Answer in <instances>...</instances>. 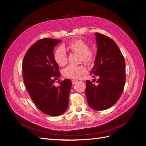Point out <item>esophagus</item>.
Segmentation results:
<instances>
[{"label": "esophagus", "instance_id": "esophagus-1", "mask_svg": "<svg viewBox=\"0 0 146 146\" xmlns=\"http://www.w3.org/2000/svg\"><path fill=\"white\" fill-rule=\"evenodd\" d=\"M77 82H78L77 80H72V84H75Z\"/></svg>", "mask_w": 146, "mask_h": 146}]
</instances>
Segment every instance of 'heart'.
Listing matches in <instances>:
<instances>
[{"label":"heart","mask_w":146,"mask_h":146,"mask_svg":"<svg viewBox=\"0 0 146 146\" xmlns=\"http://www.w3.org/2000/svg\"><path fill=\"white\" fill-rule=\"evenodd\" d=\"M68 50L70 52L80 55V60L84 63L91 65L94 62L95 53L89 49V44L81 39H75L68 43ZM54 59L55 62L60 66H64L68 62L67 55L65 50L62 47H58L55 50ZM86 72V69L83 65L68 66L62 71V74L65 77L70 78H79Z\"/></svg>","instance_id":"heart-1"}]
</instances>
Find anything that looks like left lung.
Returning <instances> with one entry per match:
<instances>
[{"mask_svg": "<svg viewBox=\"0 0 146 146\" xmlns=\"http://www.w3.org/2000/svg\"><path fill=\"white\" fill-rule=\"evenodd\" d=\"M97 54L91 72L96 84L86 81V95L89 107L96 110L110 108L123 93L126 82L125 61L118 46L109 37L95 33Z\"/></svg>", "mask_w": 146, "mask_h": 146, "instance_id": "obj_1", "label": "left lung"}]
</instances>
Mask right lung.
Instances as JSON below:
<instances>
[{"label": "right lung", "instance_id": "obj_1", "mask_svg": "<svg viewBox=\"0 0 146 146\" xmlns=\"http://www.w3.org/2000/svg\"><path fill=\"white\" fill-rule=\"evenodd\" d=\"M61 40L39 39L26 53L22 64L23 78L31 99L42 112L50 116L62 114L67 110L71 81L65 79L58 87L59 66L54 59V47Z\"/></svg>", "mask_w": 146, "mask_h": 146}]
</instances>
